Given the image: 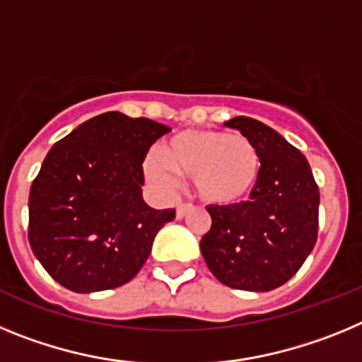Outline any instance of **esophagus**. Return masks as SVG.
<instances>
[{
	"mask_svg": "<svg viewBox=\"0 0 362 362\" xmlns=\"http://www.w3.org/2000/svg\"><path fill=\"white\" fill-rule=\"evenodd\" d=\"M192 209H194V206H192L190 203H179L177 210H175V217H177V219H183V217L187 216Z\"/></svg>",
	"mask_w": 362,
	"mask_h": 362,
	"instance_id": "obj_1",
	"label": "esophagus"
}]
</instances>
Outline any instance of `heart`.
I'll return each mask as SVG.
<instances>
[{
    "mask_svg": "<svg viewBox=\"0 0 362 362\" xmlns=\"http://www.w3.org/2000/svg\"><path fill=\"white\" fill-rule=\"evenodd\" d=\"M163 158L150 156L145 174L150 183L170 188L175 175L190 177L197 196L212 204L245 199L259 179L261 159L248 137L217 130H185L163 145Z\"/></svg>",
    "mask_w": 362,
    "mask_h": 362,
    "instance_id": "heart-1",
    "label": "heart"
}]
</instances>
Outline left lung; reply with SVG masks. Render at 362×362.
I'll list each match as a JSON object with an SVG mask.
<instances>
[{
    "mask_svg": "<svg viewBox=\"0 0 362 362\" xmlns=\"http://www.w3.org/2000/svg\"><path fill=\"white\" fill-rule=\"evenodd\" d=\"M225 124L250 139L261 170L248 201L206 206L212 226L201 254L230 288L270 292L296 276L315 246L319 188L305 156L268 124L246 116Z\"/></svg>",
    "mask_w": 362,
    "mask_h": 362,
    "instance_id": "8db88e82",
    "label": "left lung"
}]
</instances>
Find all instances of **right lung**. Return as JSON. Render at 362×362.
<instances>
[{"label":"right lung","instance_id":"obj_1","mask_svg":"<svg viewBox=\"0 0 362 362\" xmlns=\"http://www.w3.org/2000/svg\"><path fill=\"white\" fill-rule=\"evenodd\" d=\"M166 124L105 112L47 153L28 196V243L54 281L78 293L129 283L175 210L143 199V161Z\"/></svg>","mask_w":362,"mask_h":362}]
</instances>
